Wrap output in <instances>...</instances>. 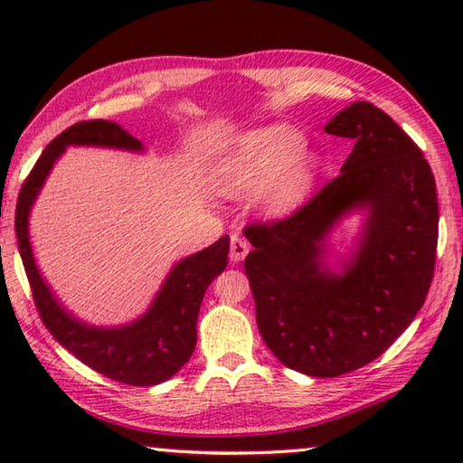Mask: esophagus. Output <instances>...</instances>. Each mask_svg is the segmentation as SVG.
I'll return each instance as SVG.
<instances>
[{
    "label": "esophagus",
    "instance_id": "obj_1",
    "mask_svg": "<svg viewBox=\"0 0 463 463\" xmlns=\"http://www.w3.org/2000/svg\"><path fill=\"white\" fill-rule=\"evenodd\" d=\"M246 252H249V242H246L242 236H238V233H233L232 242H230L232 261H242V259L246 257Z\"/></svg>",
    "mask_w": 463,
    "mask_h": 463
}]
</instances>
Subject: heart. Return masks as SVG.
Returning a JSON list of instances; mask_svg holds the SVG:
<instances>
[{"label": "heart", "mask_w": 463, "mask_h": 463, "mask_svg": "<svg viewBox=\"0 0 463 463\" xmlns=\"http://www.w3.org/2000/svg\"><path fill=\"white\" fill-rule=\"evenodd\" d=\"M306 138L290 126H271L240 141L221 166V187L230 194H255L274 213L299 204L316 173V160L303 156Z\"/></svg>", "instance_id": "heart-1"}]
</instances>
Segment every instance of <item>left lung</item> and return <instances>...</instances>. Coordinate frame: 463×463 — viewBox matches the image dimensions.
I'll return each instance as SVG.
<instances>
[{
	"instance_id": "1",
	"label": "left lung",
	"mask_w": 463,
	"mask_h": 463,
	"mask_svg": "<svg viewBox=\"0 0 463 463\" xmlns=\"http://www.w3.org/2000/svg\"><path fill=\"white\" fill-rule=\"evenodd\" d=\"M325 130L354 141L341 173L287 217L244 227L259 333L284 366L312 377L356 371L401 337L426 301L439 244L436 181L413 138L366 100ZM358 205L372 213L361 250L331 275L321 240Z\"/></svg>"
}]
</instances>
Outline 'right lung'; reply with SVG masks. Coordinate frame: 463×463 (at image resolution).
<instances>
[{
  "label": "right lung",
  "instance_id": "obj_1",
  "mask_svg": "<svg viewBox=\"0 0 463 463\" xmlns=\"http://www.w3.org/2000/svg\"><path fill=\"white\" fill-rule=\"evenodd\" d=\"M67 145H103V147L141 149V143L118 124L107 119H84L52 138L31 168L16 200L18 250L27 271L37 314L54 339L92 371L128 385H156L166 382L192 358L195 347V320L200 303L214 278L225 269L230 236L219 238L208 249L183 259L170 271L149 312L135 325L122 328H94L81 325L62 309L43 284L31 255L27 217L42 183Z\"/></svg>",
  "mask_w": 463,
  "mask_h": 463
}]
</instances>
